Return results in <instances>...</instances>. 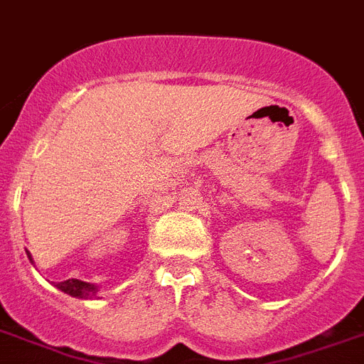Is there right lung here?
I'll return each instance as SVG.
<instances>
[{"label": "right lung", "instance_id": "right-lung-1", "mask_svg": "<svg viewBox=\"0 0 364 364\" xmlns=\"http://www.w3.org/2000/svg\"><path fill=\"white\" fill-rule=\"evenodd\" d=\"M27 257L29 261L33 262L31 259V253L27 252ZM57 289L66 294L73 296V298H85V300H90V298H96L97 294V287L92 285V283H87V281H81V279H66V281H60L57 283Z\"/></svg>", "mask_w": 364, "mask_h": 364}]
</instances>
